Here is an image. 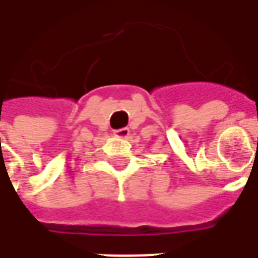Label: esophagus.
<instances>
[{
  "label": "esophagus",
  "instance_id": "34e87169",
  "mask_svg": "<svg viewBox=\"0 0 258 258\" xmlns=\"http://www.w3.org/2000/svg\"><path fill=\"white\" fill-rule=\"evenodd\" d=\"M129 133H131V131H129L127 127H122V129L115 131V136L119 138V139H126V138L129 136Z\"/></svg>",
  "mask_w": 258,
  "mask_h": 258
}]
</instances>
